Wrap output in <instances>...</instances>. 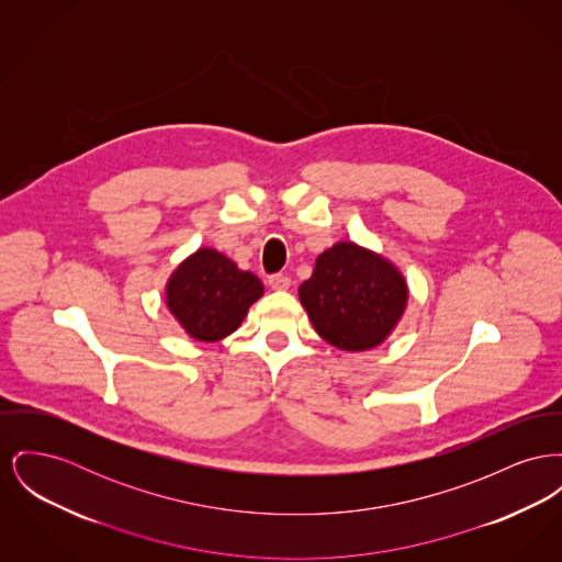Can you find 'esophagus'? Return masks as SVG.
Masks as SVG:
<instances>
[{
    "mask_svg": "<svg viewBox=\"0 0 562 562\" xmlns=\"http://www.w3.org/2000/svg\"><path fill=\"white\" fill-rule=\"evenodd\" d=\"M267 282L273 291H286L291 286V278L284 276V273H273V276H269Z\"/></svg>",
    "mask_w": 562,
    "mask_h": 562,
    "instance_id": "esophagus-1",
    "label": "esophagus"
}]
</instances>
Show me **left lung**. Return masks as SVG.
I'll use <instances>...</instances> for the list:
<instances>
[{
    "instance_id": "8db88e82",
    "label": "left lung",
    "mask_w": 562,
    "mask_h": 562,
    "mask_svg": "<svg viewBox=\"0 0 562 562\" xmlns=\"http://www.w3.org/2000/svg\"><path fill=\"white\" fill-rule=\"evenodd\" d=\"M316 333L330 346L361 352L380 346L407 305V284L395 265L352 241H337L299 286Z\"/></svg>"
}]
</instances>
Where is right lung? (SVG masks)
Here are the masks:
<instances>
[{
    "mask_svg": "<svg viewBox=\"0 0 562 562\" xmlns=\"http://www.w3.org/2000/svg\"><path fill=\"white\" fill-rule=\"evenodd\" d=\"M166 297L169 312L191 337L218 341L232 335L248 307L263 297V284L223 252L199 248L169 276Z\"/></svg>",
    "mask_w": 562,
    "mask_h": 562,
    "instance_id": "1",
    "label": "right lung"
}]
</instances>
